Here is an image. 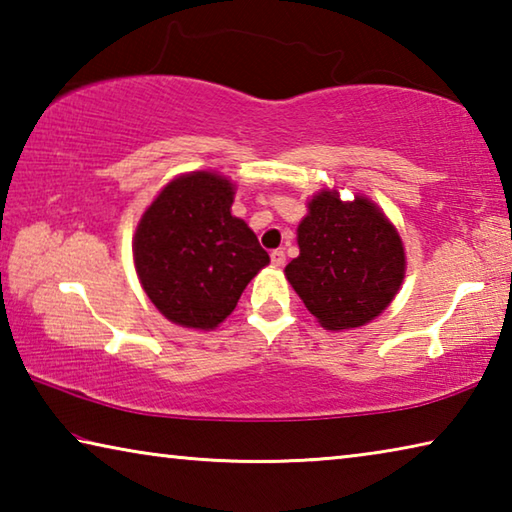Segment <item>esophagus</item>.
Masks as SVG:
<instances>
[{
	"instance_id": "esophagus-1",
	"label": "esophagus",
	"mask_w": 512,
	"mask_h": 512,
	"mask_svg": "<svg viewBox=\"0 0 512 512\" xmlns=\"http://www.w3.org/2000/svg\"><path fill=\"white\" fill-rule=\"evenodd\" d=\"M271 262H273V266H277V268L287 264V255H284V250H273V253H271Z\"/></svg>"
}]
</instances>
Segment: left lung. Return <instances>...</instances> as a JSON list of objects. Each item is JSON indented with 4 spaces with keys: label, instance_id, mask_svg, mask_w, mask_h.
I'll use <instances>...</instances> for the list:
<instances>
[{
    "label": "left lung",
    "instance_id": "1",
    "mask_svg": "<svg viewBox=\"0 0 512 512\" xmlns=\"http://www.w3.org/2000/svg\"><path fill=\"white\" fill-rule=\"evenodd\" d=\"M300 255L284 268L305 307L327 329L361 327L379 316L404 280V246L368 198L343 203L320 192L298 225Z\"/></svg>",
    "mask_w": 512,
    "mask_h": 512
}]
</instances>
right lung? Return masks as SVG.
<instances>
[{
	"instance_id": "right-lung-1",
	"label": "right lung",
	"mask_w": 512,
	"mask_h": 512,
	"mask_svg": "<svg viewBox=\"0 0 512 512\" xmlns=\"http://www.w3.org/2000/svg\"><path fill=\"white\" fill-rule=\"evenodd\" d=\"M235 187L210 171L180 176L144 212L133 241L146 296L171 323L212 329L232 314L268 259L255 232L230 214Z\"/></svg>"
}]
</instances>
